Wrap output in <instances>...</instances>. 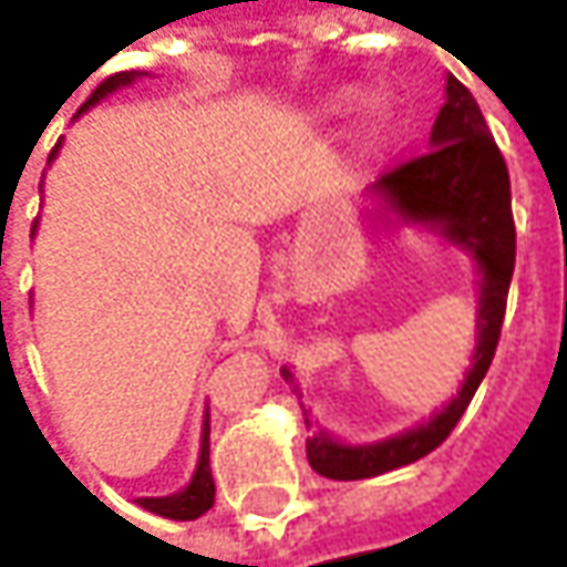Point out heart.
<instances>
[{
  "mask_svg": "<svg viewBox=\"0 0 567 567\" xmlns=\"http://www.w3.org/2000/svg\"><path fill=\"white\" fill-rule=\"evenodd\" d=\"M365 116H369V122H375L379 120V110H375V106H369V110H365Z\"/></svg>",
  "mask_w": 567,
  "mask_h": 567,
  "instance_id": "heart-1",
  "label": "heart"
}]
</instances>
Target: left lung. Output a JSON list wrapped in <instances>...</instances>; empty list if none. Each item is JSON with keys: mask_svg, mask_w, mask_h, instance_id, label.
<instances>
[{"mask_svg": "<svg viewBox=\"0 0 567 567\" xmlns=\"http://www.w3.org/2000/svg\"><path fill=\"white\" fill-rule=\"evenodd\" d=\"M388 205L406 220H423L445 233L451 243L464 246L476 258L480 284V343L473 353V369L464 379L457 398L429 423L388 439L379 445H338L331 435L316 432L306 442V454L316 473L328 480H369L388 470L406 467L445 442L461 423L483 375L489 372L495 347L502 338V321L508 306V287L514 274V217L508 166L489 135L476 100L454 75H447V100L432 125L429 151L413 154L372 186ZM296 398H302L290 369H280ZM309 423V420H306Z\"/></svg>", "mask_w": 567, "mask_h": 567, "instance_id": "8db88e82", "label": "left lung"}]
</instances>
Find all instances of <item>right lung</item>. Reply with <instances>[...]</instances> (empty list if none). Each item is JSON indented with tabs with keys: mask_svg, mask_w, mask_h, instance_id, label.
I'll list each match as a JSON object with an SVG mask.
<instances>
[{
	"mask_svg": "<svg viewBox=\"0 0 567 567\" xmlns=\"http://www.w3.org/2000/svg\"><path fill=\"white\" fill-rule=\"evenodd\" d=\"M138 78V72H116V75H110L106 81H100L97 91L91 94V97L84 100V106L81 110H87V106H94L100 97H106L110 91H116L122 84H132ZM53 157V154H50ZM210 425L205 423V432H202V457H198V470H195V476H192V483L186 486V492H179V495H166V498H138V505L147 508V512L161 514V517H173V520H195V517H202V514L214 505V476H210Z\"/></svg>",
	"mask_w": 567,
	"mask_h": 567,
	"instance_id": "1",
	"label": "right lung"
}]
</instances>
